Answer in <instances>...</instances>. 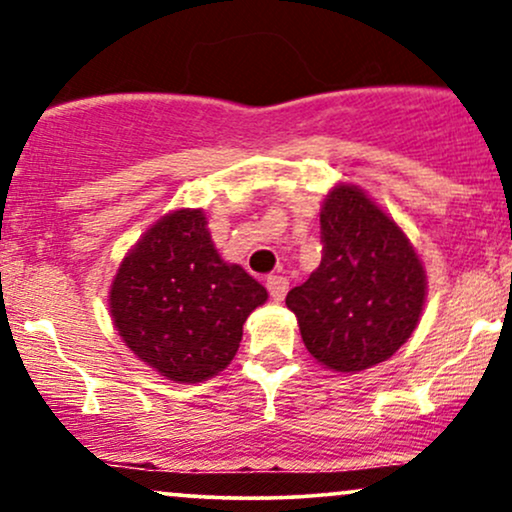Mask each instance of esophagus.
Here are the masks:
<instances>
[{"mask_svg":"<svg viewBox=\"0 0 512 512\" xmlns=\"http://www.w3.org/2000/svg\"><path fill=\"white\" fill-rule=\"evenodd\" d=\"M267 289H269V296L274 298V301H284L286 291H289V279L286 276H267Z\"/></svg>","mask_w":512,"mask_h":512,"instance_id":"1","label":"esophagus"}]
</instances>
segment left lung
Wrapping results in <instances>:
<instances>
[{
	"label": "left lung",
	"instance_id": "left-lung-1",
	"mask_svg": "<svg viewBox=\"0 0 512 512\" xmlns=\"http://www.w3.org/2000/svg\"><path fill=\"white\" fill-rule=\"evenodd\" d=\"M322 262L289 291L305 349L322 366L356 373L411 337L426 276L407 236L361 190L339 185L320 214Z\"/></svg>",
	"mask_w": 512,
	"mask_h": 512
}]
</instances>
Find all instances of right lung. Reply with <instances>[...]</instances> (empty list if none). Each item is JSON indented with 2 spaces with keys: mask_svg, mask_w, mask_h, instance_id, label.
<instances>
[{
  "mask_svg": "<svg viewBox=\"0 0 512 512\" xmlns=\"http://www.w3.org/2000/svg\"><path fill=\"white\" fill-rule=\"evenodd\" d=\"M264 301L260 281L221 260L197 209H180L149 228L110 289L120 337L175 383H202L226 368L243 322Z\"/></svg>",
  "mask_w": 512,
  "mask_h": 512,
  "instance_id": "add662e5",
  "label": "right lung"
}]
</instances>
